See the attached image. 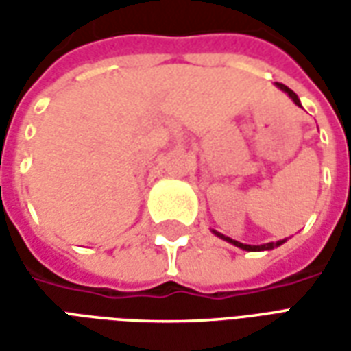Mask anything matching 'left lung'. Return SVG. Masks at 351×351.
<instances>
[{
    "mask_svg": "<svg viewBox=\"0 0 351 351\" xmlns=\"http://www.w3.org/2000/svg\"><path fill=\"white\" fill-rule=\"evenodd\" d=\"M276 86L282 90V92H286L291 99H293L295 105H299L301 107V101H299V97H297V93L293 92V90H289L287 86H284V84H280V82H276ZM214 235H218L220 239H223V241H228V243L231 244H235L237 248H243V250L246 252H261V250H272V248H276V246H280V244H284L286 243V239L284 241H278V243H267V244H259V246H252V244H243V243H239V241H233V239H229V237L226 235H221V233H218V231H213Z\"/></svg>",
    "mask_w": 351,
    "mask_h": 351,
    "instance_id": "1",
    "label": "left lung"
}]
</instances>
